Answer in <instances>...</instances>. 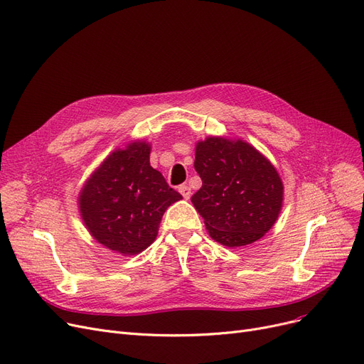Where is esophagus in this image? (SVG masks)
Masks as SVG:
<instances>
[{"instance_id": "34e87169", "label": "esophagus", "mask_w": 364, "mask_h": 364, "mask_svg": "<svg viewBox=\"0 0 364 364\" xmlns=\"http://www.w3.org/2000/svg\"><path fill=\"white\" fill-rule=\"evenodd\" d=\"M178 192L183 195V198H184V199H191V196H192L191 187H188L187 184H181V186L178 187Z\"/></svg>"}]
</instances>
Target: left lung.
<instances>
[{"label": "left lung", "instance_id": "1", "mask_svg": "<svg viewBox=\"0 0 364 364\" xmlns=\"http://www.w3.org/2000/svg\"><path fill=\"white\" fill-rule=\"evenodd\" d=\"M195 169L202 187L192 203L215 242L244 247L275 225L284 200L282 180L269 159L247 141L225 136L198 141Z\"/></svg>", "mask_w": 364, "mask_h": 364}]
</instances>
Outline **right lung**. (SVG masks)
<instances>
[{
  "instance_id": "obj_1",
  "label": "right lung",
  "mask_w": 364,
  "mask_h": 364,
  "mask_svg": "<svg viewBox=\"0 0 364 364\" xmlns=\"http://www.w3.org/2000/svg\"><path fill=\"white\" fill-rule=\"evenodd\" d=\"M150 151L139 139L113 150L78 193V211L92 238L122 256L150 247L164 213L183 198L150 165Z\"/></svg>"
}]
</instances>
